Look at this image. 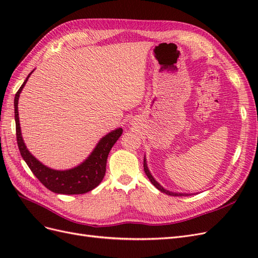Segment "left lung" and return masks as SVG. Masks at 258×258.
<instances>
[{
    "label": "left lung",
    "instance_id": "1",
    "mask_svg": "<svg viewBox=\"0 0 258 258\" xmlns=\"http://www.w3.org/2000/svg\"><path fill=\"white\" fill-rule=\"evenodd\" d=\"M144 171H145V174L147 175V177L150 178V181L152 182V184L156 187V188L157 189H159L160 191H162V192H165V194H167V195H170V196H191L192 194H183V192H173V191H170V190H167V189H165L163 188V187L156 181V179L153 177V175L151 174V172H150V170H148V168H147V163H146V158H144Z\"/></svg>",
    "mask_w": 258,
    "mask_h": 258
}]
</instances>
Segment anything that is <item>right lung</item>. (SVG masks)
Returning a JSON list of instances; mask_svg holds the SVG:
<instances>
[{
	"label": "right lung",
	"mask_w": 258,
	"mask_h": 258,
	"mask_svg": "<svg viewBox=\"0 0 258 258\" xmlns=\"http://www.w3.org/2000/svg\"><path fill=\"white\" fill-rule=\"evenodd\" d=\"M32 72L28 75L26 81L23 82L14 100L16 137L22 158L27 162L28 167L32 171L33 174L38 178V181L49 190L63 195H81L88 192L97 187L103 179L106 171V160L108 153H110L113 145L121 136L122 129L117 128L101 139L95 147V150L89 155V157L75 168L60 171L44 166L41 161H38L28 151L25 142H23L18 116V100L20 92L25 87Z\"/></svg>",
	"instance_id": "right-lung-1"
}]
</instances>
